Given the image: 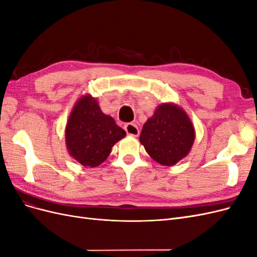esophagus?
<instances>
[{
    "mask_svg": "<svg viewBox=\"0 0 257 257\" xmlns=\"http://www.w3.org/2000/svg\"><path fill=\"white\" fill-rule=\"evenodd\" d=\"M124 130H125L126 133L131 136L137 137L139 135V128L135 123H127L124 125Z\"/></svg>",
    "mask_w": 257,
    "mask_h": 257,
    "instance_id": "obj_1",
    "label": "esophagus"
}]
</instances>
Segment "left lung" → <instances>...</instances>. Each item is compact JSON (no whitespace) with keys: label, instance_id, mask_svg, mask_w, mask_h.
Listing matches in <instances>:
<instances>
[{"label":"left lung","instance_id":"left-lung-1","mask_svg":"<svg viewBox=\"0 0 257 257\" xmlns=\"http://www.w3.org/2000/svg\"><path fill=\"white\" fill-rule=\"evenodd\" d=\"M195 139V131L189 115L172 103H163L144 124L142 145L159 164L173 166L185 158Z\"/></svg>","mask_w":257,"mask_h":257}]
</instances>
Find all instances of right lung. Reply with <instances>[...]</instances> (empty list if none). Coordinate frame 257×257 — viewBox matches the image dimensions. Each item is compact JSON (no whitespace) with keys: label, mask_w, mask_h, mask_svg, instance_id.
I'll list each match as a JSON object with an SVG mask.
<instances>
[{"label":"right lung","mask_w":257,"mask_h":257,"mask_svg":"<svg viewBox=\"0 0 257 257\" xmlns=\"http://www.w3.org/2000/svg\"><path fill=\"white\" fill-rule=\"evenodd\" d=\"M125 135V131L116 125L110 115L103 113L97 100L91 95H83L75 104L65 128L69 154L89 167L102 164L113 145Z\"/></svg>","instance_id":"right-lung-1"}]
</instances>
